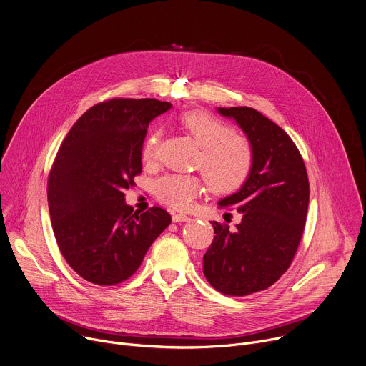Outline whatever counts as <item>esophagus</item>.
Wrapping results in <instances>:
<instances>
[{
  "instance_id": "34e87169",
  "label": "esophagus",
  "mask_w": 366,
  "mask_h": 366,
  "mask_svg": "<svg viewBox=\"0 0 366 366\" xmlns=\"http://www.w3.org/2000/svg\"><path fill=\"white\" fill-rule=\"evenodd\" d=\"M189 220H191V217H188V216H185V214H181V213L172 214V222H175V223H179V222H189Z\"/></svg>"
}]
</instances>
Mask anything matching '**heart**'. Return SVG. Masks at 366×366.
Segmentation results:
<instances>
[{
	"mask_svg": "<svg viewBox=\"0 0 366 366\" xmlns=\"http://www.w3.org/2000/svg\"><path fill=\"white\" fill-rule=\"evenodd\" d=\"M179 124L199 146L195 168L202 171L214 192L230 194L247 181L254 164L249 139L233 133L227 123L207 112H185ZM161 136V130L147 136L142 147L143 162L152 164L158 158ZM202 189V177L194 174H167L154 182L156 198L175 210H188Z\"/></svg>",
	"mask_w": 366,
	"mask_h": 366,
	"instance_id": "heart-1",
	"label": "heart"
}]
</instances>
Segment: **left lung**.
<instances>
[{
	"label": "left lung",
	"mask_w": 366,
	"mask_h": 366,
	"mask_svg": "<svg viewBox=\"0 0 366 366\" xmlns=\"http://www.w3.org/2000/svg\"><path fill=\"white\" fill-rule=\"evenodd\" d=\"M219 113L243 129L254 164L243 187L219 202L242 220L233 230L212 222L216 236L202 271L222 294L242 297L269 288L290 268L305 226L310 184L300 150L278 124L250 107Z\"/></svg>",
	"instance_id": "obj_1"
}]
</instances>
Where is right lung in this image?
I'll list each match as a JSON object with an SVG mask.
<instances>
[{
  "label": "right lung",
  "mask_w": 366,
  "mask_h": 366,
  "mask_svg": "<svg viewBox=\"0 0 366 366\" xmlns=\"http://www.w3.org/2000/svg\"><path fill=\"white\" fill-rule=\"evenodd\" d=\"M171 109L154 98L95 104L64 139L47 179L51 227L68 265L85 281L116 285L130 278L169 224L161 207L133 212L124 189L142 174L149 123Z\"/></svg>",
  "instance_id": "right-lung-1"
}]
</instances>
